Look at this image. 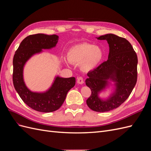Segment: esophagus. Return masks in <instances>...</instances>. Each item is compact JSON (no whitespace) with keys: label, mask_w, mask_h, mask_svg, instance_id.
<instances>
[{"label":"esophagus","mask_w":151,"mask_h":151,"mask_svg":"<svg viewBox=\"0 0 151 151\" xmlns=\"http://www.w3.org/2000/svg\"><path fill=\"white\" fill-rule=\"evenodd\" d=\"M77 83L79 84H84V80L83 78L82 77H77Z\"/></svg>","instance_id":"1"}]
</instances>
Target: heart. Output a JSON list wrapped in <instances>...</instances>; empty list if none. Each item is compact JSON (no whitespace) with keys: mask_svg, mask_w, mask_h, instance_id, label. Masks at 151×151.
<instances>
[{"mask_svg":"<svg viewBox=\"0 0 151 151\" xmlns=\"http://www.w3.org/2000/svg\"><path fill=\"white\" fill-rule=\"evenodd\" d=\"M67 60H64L67 65L70 63L80 64V67L84 72L94 70L99 65L104 57L103 49L93 44L83 43L72 47L67 53Z\"/></svg>","mask_w":151,"mask_h":151,"instance_id":"1","label":"heart"}]
</instances>
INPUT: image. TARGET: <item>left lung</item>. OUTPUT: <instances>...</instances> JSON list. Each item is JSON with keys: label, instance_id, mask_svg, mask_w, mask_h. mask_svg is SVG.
<instances>
[{"label": "left lung", "instance_id": "8db88e82", "mask_svg": "<svg viewBox=\"0 0 151 151\" xmlns=\"http://www.w3.org/2000/svg\"><path fill=\"white\" fill-rule=\"evenodd\" d=\"M96 38L107 41L108 59L88 73L86 84L91 89V94L86 103L93 111L106 112L120 106L131 94L137 79L138 59L125 38L111 33ZM110 86H114L111 94L106 99H101L99 94Z\"/></svg>", "mask_w": 151, "mask_h": 151}]
</instances>
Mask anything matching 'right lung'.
I'll return each instance as SVG.
<instances>
[{
    "instance_id": "add662e5",
    "label": "right lung",
    "mask_w": 151,
    "mask_h": 151,
    "mask_svg": "<svg viewBox=\"0 0 151 151\" xmlns=\"http://www.w3.org/2000/svg\"><path fill=\"white\" fill-rule=\"evenodd\" d=\"M58 36L36 34L22 41L13 58V84L20 98L36 111L50 113L57 110L64 102L68 91L76 84L74 77L63 78L56 76L51 86L43 92H35L26 86L24 80V67L26 62L43 50L56 47Z\"/></svg>"
}]
</instances>
